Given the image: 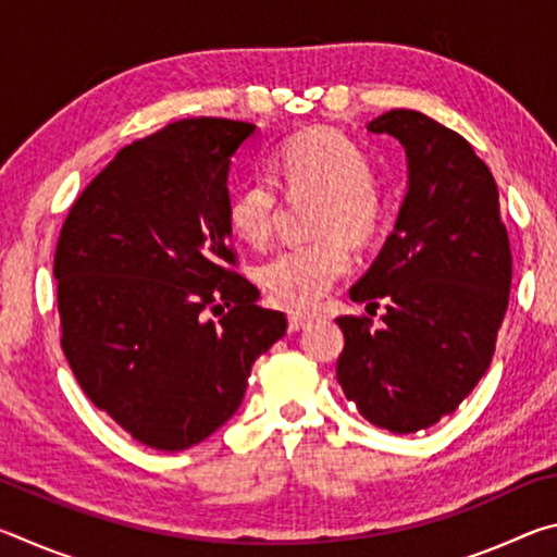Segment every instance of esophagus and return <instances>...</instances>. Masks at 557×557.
<instances>
[{"instance_id": "1", "label": "esophagus", "mask_w": 557, "mask_h": 557, "mask_svg": "<svg viewBox=\"0 0 557 557\" xmlns=\"http://www.w3.org/2000/svg\"><path fill=\"white\" fill-rule=\"evenodd\" d=\"M309 322H312V317H309V314H297V312H292L289 319H287L289 332H301V329H305Z\"/></svg>"}]
</instances>
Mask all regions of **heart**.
<instances>
[{
  "instance_id": "obj_1",
  "label": "heart",
  "mask_w": 557,
  "mask_h": 557,
  "mask_svg": "<svg viewBox=\"0 0 557 557\" xmlns=\"http://www.w3.org/2000/svg\"><path fill=\"white\" fill-rule=\"evenodd\" d=\"M275 182L292 196H319L312 243L292 245L262 262L260 282L272 301L309 309L329 295L354 265L348 240L363 243L383 221V201L373 186V169L361 147L334 129L299 132L280 149ZM270 176H252L228 203L233 233L252 248L268 245L277 221V186Z\"/></svg>"
}]
</instances>
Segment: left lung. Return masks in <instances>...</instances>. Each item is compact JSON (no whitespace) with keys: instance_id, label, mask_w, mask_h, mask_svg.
<instances>
[{"instance_id":"1","label":"left lung","mask_w":557,"mask_h":557,"mask_svg":"<svg viewBox=\"0 0 557 557\" xmlns=\"http://www.w3.org/2000/svg\"><path fill=\"white\" fill-rule=\"evenodd\" d=\"M408 157V191L379 258L351 287L379 307L383 326L338 317L336 381L366 420L395 435L425 430L476 388L494 358L511 248L498 188L465 137L414 110L369 122Z\"/></svg>"}]
</instances>
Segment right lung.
I'll return each instance as SVG.
<instances>
[{
	"instance_id": "obj_1",
	"label": "right lung",
	"mask_w": 557,
	"mask_h": 557,
	"mask_svg": "<svg viewBox=\"0 0 557 557\" xmlns=\"http://www.w3.org/2000/svg\"><path fill=\"white\" fill-rule=\"evenodd\" d=\"M256 132L174 122L122 149L61 228L63 354L96 408L147 447L182 451L225 425L252 363L287 332L285 314L258 307L260 292L228 268V172Z\"/></svg>"
}]
</instances>
